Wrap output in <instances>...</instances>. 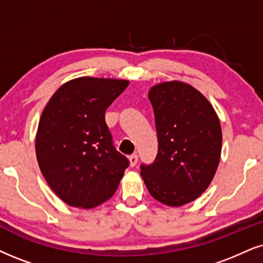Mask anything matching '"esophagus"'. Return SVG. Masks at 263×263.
I'll list each match as a JSON object with an SVG mask.
<instances>
[{"label":"esophagus","instance_id":"esophagus-1","mask_svg":"<svg viewBox=\"0 0 263 263\" xmlns=\"http://www.w3.org/2000/svg\"><path fill=\"white\" fill-rule=\"evenodd\" d=\"M128 160H129V165H131L132 167H134V166L137 165V162H138V155H136V154L129 155Z\"/></svg>","mask_w":263,"mask_h":263}]
</instances>
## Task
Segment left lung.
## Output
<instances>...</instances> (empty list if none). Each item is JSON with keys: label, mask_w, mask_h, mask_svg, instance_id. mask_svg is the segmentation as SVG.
I'll return each mask as SVG.
<instances>
[{"label": "left lung", "mask_w": 263, "mask_h": 263, "mask_svg": "<svg viewBox=\"0 0 263 263\" xmlns=\"http://www.w3.org/2000/svg\"><path fill=\"white\" fill-rule=\"evenodd\" d=\"M148 97L159 147L155 161L141 165V176L155 200L188 204L208 189L220 164V120L211 103L185 82H161Z\"/></svg>", "instance_id": "1"}]
</instances>
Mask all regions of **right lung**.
I'll use <instances>...</instances> for the list:
<instances>
[{
    "instance_id": "obj_1",
    "label": "right lung",
    "mask_w": 263,
    "mask_h": 263,
    "mask_svg": "<svg viewBox=\"0 0 263 263\" xmlns=\"http://www.w3.org/2000/svg\"><path fill=\"white\" fill-rule=\"evenodd\" d=\"M129 81L82 76L62 85L40 118L36 158L65 204L92 209L110 199L128 160L112 145L105 110Z\"/></svg>"
}]
</instances>
